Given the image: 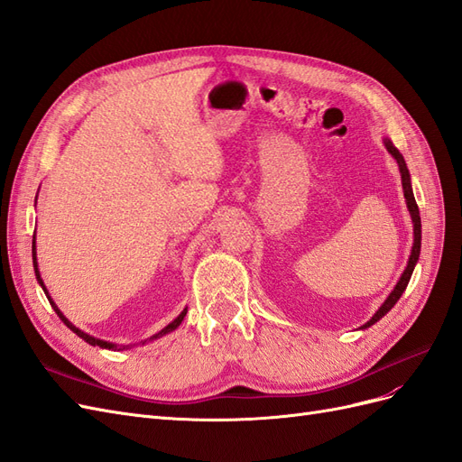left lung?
I'll list each match as a JSON object with an SVG mask.
<instances>
[{"instance_id": "1", "label": "left lung", "mask_w": 462, "mask_h": 462, "mask_svg": "<svg viewBox=\"0 0 462 462\" xmlns=\"http://www.w3.org/2000/svg\"><path fill=\"white\" fill-rule=\"evenodd\" d=\"M383 144L387 148V152L393 156L399 163V171H401V180H402V192H404V199H407V208L411 212V217H412V223H414V243H412V250H411V258L407 262V268H404L401 279L397 282L395 289L389 292V297L385 299V302L377 309V312L366 321L365 326H362V329H366L370 326H374L377 319H382L391 309H393L395 302L401 299V295L404 292V289H407L409 282H411V275L414 272V265L418 262V256H420V245H422V223H420V212H418V206H416V200H414V194H412V187H411V173L407 170V163H404V158L402 153L393 146V143L389 141V138H383Z\"/></svg>"}]
</instances>
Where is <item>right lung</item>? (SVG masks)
<instances>
[{
    "instance_id": "right-lung-1",
    "label": "right lung",
    "mask_w": 462,
    "mask_h": 462,
    "mask_svg": "<svg viewBox=\"0 0 462 462\" xmlns=\"http://www.w3.org/2000/svg\"><path fill=\"white\" fill-rule=\"evenodd\" d=\"M32 263H34V273H36V279H38V283L42 285V289H44V292H46V297H48V300H50V304H51V309L55 310V314H58L60 318H61V321H63V324L69 328V329H71L73 333H77L79 335V337L80 339H85L88 345H92V346H102V348H111V351H123V348H131L133 345H116V343H107V341H102V339H96V337H92V335H88V333H85V331H80L79 328H75L73 324H71V321H69L63 314H61V310L58 309V306H55V302L51 300V297L48 295V289H46V285H44V282H42V277H40V272H38V262H36V235L32 236ZM187 316V309L183 310V312H180L173 321H171V324L170 326H165L160 333H156V335H153V337H150V339H158V337H163V335L165 333H171L173 329H177L179 326H180V321H183V318ZM146 343V341H144ZM143 343V345H144Z\"/></svg>"
}]
</instances>
